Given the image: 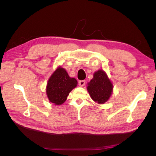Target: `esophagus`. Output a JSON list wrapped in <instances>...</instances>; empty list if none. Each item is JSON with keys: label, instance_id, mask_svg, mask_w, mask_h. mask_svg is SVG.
Returning a JSON list of instances; mask_svg holds the SVG:
<instances>
[{"label": "esophagus", "instance_id": "1", "mask_svg": "<svg viewBox=\"0 0 156 156\" xmlns=\"http://www.w3.org/2000/svg\"><path fill=\"white\" fill-rule=\"evenodd\" d=\"M85 83H86V81H84V80H82V81H80L79 82V86L80 87H83L84 84H85Z\"/></svg>", "mask_w": 156, "mask_h": 156}]
</instances>
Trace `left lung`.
Instances as JSON below:
<instances>
[{
  "label": "left lung",
  "instance_id": "obj_1",
  "mask_svg": "<svg viewBox=\"0 0 156 156\" xmlns=\"http://www.w3.org/2000/svg\"><path fill=\"white\" fill-rule=\"evenodd\" d=\"M113 85L104 71L98 70L88 83L87 90L92 100L98 103H105L112 92Z\"/></svg>",
  "mask_w": 156,
  "mask_h": 156
}]
</instances>
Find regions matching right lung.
I'll list each match as a JSON object with an SVG mask.
<instances>
[{
	"label": "right lung",
	"mask_w": 156,
	"mask_h": 156,
	"mask_svg": "<svg viewBox=\"0 0 156 156\" xmlns=\"http://www.w3.org/2000/svg\"><path fill=\"white\" fill-rule=\"evenodd\" d=\"M77 80L69 77L66 71L58 67L50 77L46 88L49 101L55 105H61L66 100L69 92L77 87Z\"/></svg>",
	"instance_id": "obj_1"
}]
</instances>
